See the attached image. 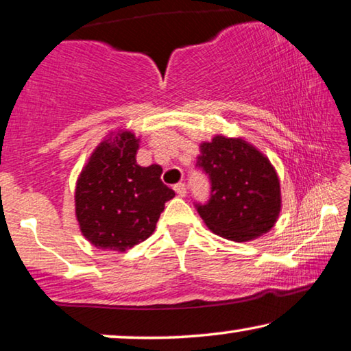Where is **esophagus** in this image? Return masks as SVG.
<instances>
[{
	"label": "esophagus",
	"mask_w": 351,
	"mask_h": 351,
	"mask_svg": "<svg viewBox=\"0 0 351 351\" xmlns=\"http://www.w3.org/2000/svg\"><path fill=\"white\" fill-rule=\"evenodd\" d=\"M174 190L179 196H185L186 195V185L185 184H177L174 185Z\"/></svg>",
	"instance_id": "obj_1"
}]
</instances>
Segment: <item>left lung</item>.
<instances>
[{
	"label": "left lung",
	"instance_id": "1",
	"mask_svg": "<svg viewBox=\"0 0 351 351\" xmlns=\"http://www.w3.org/2000/svg\"><path fill=\"white\" fill-rule=\"evenodd\" d=\"M199 149L196 166L209 176L210 197L195 206L207 228L234 242L266 234L282 207L280 180L267 156L241 138L225 136Z\"/></svg>",
	"mask_w": 351,
	"mask_h": 351
}]
</instances>
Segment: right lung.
<instances>
[{"mask_svg":"<svg viewBox=\"0 0 351 351\" xmlns=\"http://www.w3.org/2000/svg\"><path fill=\"white\" fill-rule=\"evenodd\" d=\"M139 139L110 134L96 147L75 185V217L91 245L125 252L155 231L165 202L176 196L161 182V166L136 163Z\"/></svg>","mask_w":351,"mask_h":351,"instance_id":"add662e5","label":"right lung"}]
</instances>
